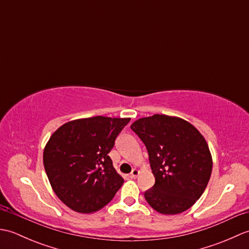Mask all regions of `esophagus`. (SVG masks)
I'll return each instance as SVG.
<instances>
[{"mask_svg":"<svg viewBox=\"0 0 249 249\" xmlns=\"http://www.w3.org/2000/svg\"><path fill=\"white\" fill-rule=\"evenodd\" d=\"M139 173H140V171L138 170V169H133V171L130 172V174H129V177L131 178H136L137 177L139 176Z\"/></svg>","mask_w":249,"mask_h":249,"instance_id":"1","label":"esophagus"}]
</instances>
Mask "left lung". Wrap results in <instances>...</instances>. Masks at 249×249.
<instances>
[{
	"mask_svg": "<svg viewBox=\"0 0 249 249\" xmlns=\"http://www.w3.org/2000/svg\"><path fill=\"white\" fill-rule=\"evenodd\" d=\"M149 153L155 184L144 193L153 209L165 215L183 213L208 185L213 160L204 137L178 116L154 114L130 125Z\"/></svg>",
	"mask_w": 249,
	"mask_h": 249,
	"instance_id": "8db88e82",
	"label": "left lung"
}]
</instances>
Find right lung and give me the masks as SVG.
I'll list each match as a JSON object with an SVG mask.
<instances>
[{"label":"right lung","mask_w":249,"mask_h":249,"mask_svg":"<svg viewBox=\"0 0 249 249\" xmlns=\"http://www.w3.org/2000/svg\"><path fill=\"white\" fill-rule=\"evenodd\" d=\"M129 118L77 119L60 126L44 149V166L52 189L78 213L97 212L108 204L124 179L108 156Z\"/></svg>","instance_id":"right-lung-1"}]
</instances>
